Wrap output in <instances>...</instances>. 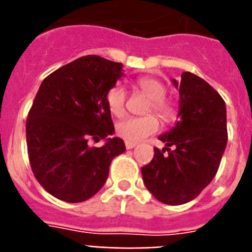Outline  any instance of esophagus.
Instances as JSON below:
<instances>
[{"mask_svg":"<svg viewBox=\"0 0 252 252\" xmlns=\"http://www.w3.org/2000/svg\"><path fill=\"white\" fill-rule=\"evenodd\" d=\"M137 145V142H132V141H126V149H133L134 146Z\"/></svg>","mask_w":252,"mask_h":252,"instance_id":"esophagus-1","label":"esophagus"}]
</instances>
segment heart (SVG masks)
Segmentation results:
<instances>
[{"instance_id": "1", "label": "heart", "mask_w": 252, "mask_h": 252, "mask_svg": "<svg viewBox=\"0 0 252 252\" xmlns=\"http://www.w3.org/2000/svg\"><path fill=\"white\" fill-rule=\"evenodd\" d=\"M141 91L152 99V104L149 106V111L153 108L156 112L161 115L162 118H171L174 114V107L167 99H165L166 87L161 81L156 78H141L137 82ZM126 93L124 86L120 84L111 87L106 95V104L108 110L115 116H122L126 110ZM159 128V122L154 115H146L141 118H126L118 123L116 132L120 137L126 141L137 142L157 132Z\"/></svg>"}]
</instances>
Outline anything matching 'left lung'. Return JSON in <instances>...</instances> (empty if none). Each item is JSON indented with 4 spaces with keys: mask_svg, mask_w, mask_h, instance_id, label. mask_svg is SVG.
<instances>
[{
    "mask_svg": "<svg viewBox=\"0 0 252 252\" xmlns=\"http://www.w3.org/2000/svg\"><path fill=\"white\" fill-rule=\"evenodd\" d=\"M171 82L179 90V120L158 137L165 148H154L153 159L141 172L158 201L180 205L197 197L219 170L227 144L226 104L193 73H182L180 82Z\"/></svg>",
    "mask_w": 252,
    "mask_h": 252,
    "instance_id": "obj_1",
    "label": "left lung"
}]
</instances>
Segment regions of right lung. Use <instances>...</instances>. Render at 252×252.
Returning <instances> with one entry per match:
<instances>
[{
	"label": "right lung",
	"mask_w": 252,
	"mask_h": 252,
	"mask_svg": "<svg viewBox=\"0 0 252 252\" xmlns=\"http://www.w3.org/2000/svg\"><path fill=\"white\" fill-rule=\"evenodd\" d=\"M124 76L122 63L84 56L41 82L26 123L30 165L45 191L66 203L90 199L104 186L110 165L126 152L115 133L106 95ZM106 141L91 148L89 139Z\"/></svg>",
	"instance_id": "add662e5"
}]
</instances>
